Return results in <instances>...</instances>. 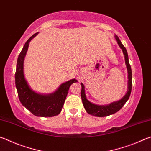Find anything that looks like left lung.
I'll use <instances>...</instances> for the list:
<instances>
[{
    "label": "left lung",
    "mask_w": 151,
    "mask_h": 151,
    "mask_svg": "<svg viewBox=\"0 0 151 151\" xmlns=\"http://www.w3.org/2000/svg\"><path fill=\"white\" fill-rule=\"evenodd\" d=\"M115 39L117 40V42H118L119 47L121 48L122 52H123L125 58V63H126L127 66L128 74H129V83H128L129 86H128V91L126 94L123 96V98H122V99H121L120 101L114 102V103H112L106 106H99L96 105V104L91 103V102H89L87 99H86L85 93V86H84L83 83H81L82 90L81 94L83 106L85 107L86 111L87 112L88 114H92V115L103 117L111 115V114L115 113V112L119 111V110L124 106V104L126 103V102L128 101V99H129L130 95H131L132 90V70L131 65H130L129 62V57H128L127 51L126 50V48L124 47V45L121 43L119 38L117 37L116 35L115 36Z\"/></svg>",
    "instance_id": "obj_1"
}]
</instances>
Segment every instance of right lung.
I'll return each instance as SVG.
<instances>
[{
  "instance_id": "1",
  "label": "right lung",
  "mask_w": 151,
  "mask_h": 151,
  "mask_svg": "<svg viewBox=\"0 0 151 151\" xmlns=\"http://www.w3.org/2000/svg\"><path fill=\"white\" fill-rule=\"evenodd\" d=\"M38 32L35 33L27 40L19 55L15 73V84L18 96L22 105L35 116L51 117L57 115L60 112L67 96L69 87L76 83V79L66 82L57 89L55 93L49 95H42L35 93L28 85L23 73L24 58L29 48V42Z\"/></svg>"
}]
</instances>
